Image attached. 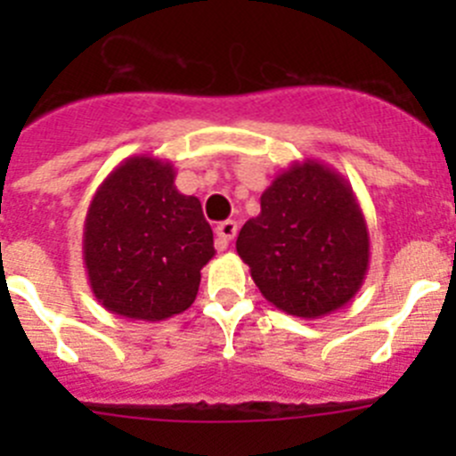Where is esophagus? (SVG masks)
Returning a JSON list of instances; mask_svg holds the SVG:
<instances>
[{
    "mask_svg": "<svg viewBox=\"0 0 456 456\" xmlns=\"http://www.w3.org/2000/svg\"><path fill=\"white\" fill-rule=\"evenodd\" d=\"M238 232V224L233 220H224V223L216 224V247L218 251H224L229 247V242L233 240Z\"/></svg>",
    "mask_w": 456,
    "mask_h": 456,
    "instance_id": "1",
    "label": "esophagus"
}]
</instances>
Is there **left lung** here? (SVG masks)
I'll return each instance as SVG.
<instances>
[{
	"instance_id": "obj_1",
	"label": "left lung",
	"mask_w": 456,
	"mask_h": 456,
	"mask_svg": "<svg viewBox=\"0 0 456 456\" xmlns=\"http://www.w3.org/2000/svg\"><path fill=\"white\" fill-rule=\"evenodd\" d=\"M236 251L275 309L315 320L360 291L370 238L346 178L306 159L282 169L262 191L260 214L240 229Z\"/></svg>"
}]
</instances>
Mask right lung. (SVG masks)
<instances>
[{
	"label": "right lung",
	"instance_id": "right-lung-1",
	"mask_svg": "<svg viewBox=\"0 0 456 456\" xmlns=\"http://www.w3.org/2000/svg\"><path fill=\"white\" fill-rule=\"evenodd\" d=\"M174 165L130 156L92 196L84 265L99 305L127 320L160 322L190 309L216 254L200 200L174 185Z\"/></svg>",
	"mask_w": 456,
	"mask_h": 456
}]
</instances>
